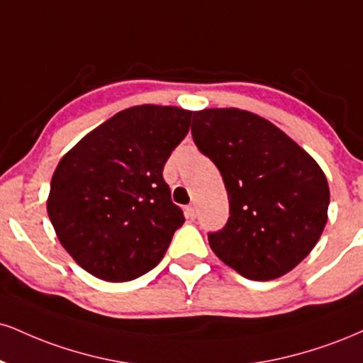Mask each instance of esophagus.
<instances>
[{"instance_id":"34e87169","label":"esophagus","mask_w":363,"mask_h":363,"mask_svg":"<svg viewBox=\"0 0 363 363\" xmlns=\"http://www.w3.org/2000/svg\"><path fill=\"white\" fill-rule=\"evenodd\" d=\"M196 215H198V213H196V206L194 204H189V206L186 208V216L189 218V220H194Z\"/></svg>"}]
</instances>
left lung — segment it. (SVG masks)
Returning a JSON list of instances; mask_svg holds the SVG:
<instances>
[{
  "label": "left lung",
  "mask_w": 363,
  "mask_h": 363,
  "mask_svg": "<svg viewBox=\"0 0 363 363\" xmlns=\"http://www.w3.org/2000/svg\"><path fill=\"white\" fill-rule=\"evenodd\" d=\"M198 150L223 177L230 218L209 231L213 252L250 281H270L306 259L328 220L325 174L276 125L237 108L194 113Z\"/></svg>",
  "instance_id": "1"
}]
</instances>
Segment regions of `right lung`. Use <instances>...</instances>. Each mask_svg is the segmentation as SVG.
Listing matches in <instances>:
<instances>
[{
	"label": "right lung",
	"mask_w": 363,
	"mask_h": 363,
	"mask_svg": "<svg viewBox=\"0 0 363 363\" xmlns=\"http://www.w3.org/2000/svg\"><path fill=\"white\" fill-rule=\"evenodd\" d=\"M191 116L174 106L128 108L57 165L49 218L69 255L94 277L133 281L162 260L184 223L162 172L189 132Z\"/></svg>",
	"instance_id": "right-lung-1"
}]
</instances>
